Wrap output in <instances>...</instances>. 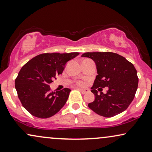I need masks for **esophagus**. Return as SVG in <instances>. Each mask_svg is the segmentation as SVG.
I'll use <instances>...</instances> for the list:
<instances>
[{
	"instance_id": "34e87169",
	"label": "esophagus",
	"mask_w": 152,
	"mask_h": 152,
	"mask_svg": "<svg viewBox=\"0 0 152 152\" xmlns=\"http://www.w3.org/2000/svg\"><path fill=\"white\" fill-rule=\"evenodd\" d=\"M78 90H80V91H81V93L82 94H86L87 92H89V90L88 89H80V88H77Z\"/></svg>"
}]
</instances>
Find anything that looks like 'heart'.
Returning a JSON list of instances; mask_svg holds the SVG:
<instances>
[{
  "label": "heart",
  "instance_id": "1",
  "mask_svg": "<svg viewBox=\"0 0 152 152\" xmlns=\"http://www.w3.org/2000/svg\"><path fill=\"white\" fill-rule=\"evenodd\" d=\"M77 85L78 86H80V87H82V86L85 85V82H83L82 81H78L77 82Z\"/></svg>",
  "mask_w": 152,
  "mask_h": 152
}]
</instances>
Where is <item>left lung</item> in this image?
Wrapping results in <instances>:
<instances>
[{
    "mask_svg": "<svg viewBox=\"0 0 152 152\" xmlns=\"http://www.w3.org/2000/svg\"><path fill=\"white\" fill-rule=\"evenodd\" d=\"M82 57L92 59L98 73L91 87L95 99L88 104L89 108L106 118L126 110L134 99L138 87V77L133 64L123 56L112 52H87ZM106 86L109 87L107 93L99 95V89Z\"/></svg>",
    "mask_w": 152,
    "mask_h": 152,
    "instance_id": "left-lung-1",
    "label": "left lung"
}]
</instances>
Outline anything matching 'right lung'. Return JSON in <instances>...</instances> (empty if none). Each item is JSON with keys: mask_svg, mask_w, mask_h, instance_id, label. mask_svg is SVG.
Masks as SVG:
<instances>
[{"mask_svg": "<svg viewBox=\"0 0 152 152\" xmlns=\"http://www.w3.org/2000/svg\"><path fill=\"white\" fill-rule=\"evenodd\" d=\"M79 54L77 52L42 53L22 67L15 84L18 98L29 113L39 118H48L64 106L70 89L64 88L53 92L49 85L63 73L67 62Z\"/></svg>", "mask_w": 152, "mask_h": 152, "instance_id": "add662e5", "label": "right lung"}]
</instances>
